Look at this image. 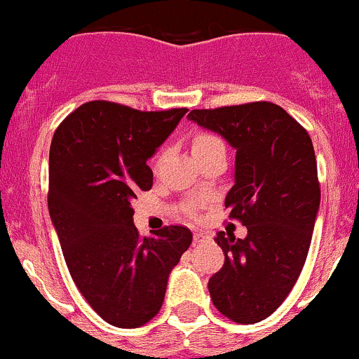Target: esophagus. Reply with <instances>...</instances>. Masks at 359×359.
Returning <instances> with one entry per match:
<instances>
[{
	"instance_id": "1",
	"label": "esophagus",
	"mask_w": 359,
	"mask_h": 359,
	"mask_svg": "<svg viewBox=\"0 0 359 359\" xmlns=\"http://www.w3.org/2000/svg\"><path fill=\"white\" fill-rule=\"evenodd\" d=\"M193 240H194V243H203L205 240H208V234L203 233V231H194Z\"/></svg>"
}]
</instances>
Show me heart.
Returning <instances> with one entry per match:
<instances>
[{"instance_id": "obj_1", "label": "heart", "mask_w": 359, "mask_h": 359, "mask_svg": "<svg viewBox=\"0 0 359 359\" xmlns=\"http://www.w3.org/2000/svg\"><path fill=\"white\" fill-rule=\"evenodd\" d=\"M215 140H219V139L213 135H210V133H198V135L193 139V149H196V147H201V146H206V144H210V142H215Z\"/></svg>"}]
</instances>
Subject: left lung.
<instances>
[{
	"mask_svg": "<svg viewBox=\"0 0 359 359\" xmlns=\"http://www.w3.org/2000/svg\"><path fill=\"white\" fill-rule=\"evenodd\" d=\"M236 149L229 219L245 240L217 233L226 260L208 281L213 306L234 323L266 320L299 280L320 208V180L307 130L278 104L248 102L187 116Z\"/></svg>",
	"mask_w": 359,
	"mask_h": 359,
	"instance_id": "1",
	"label": "left lung"
}]
</instances>
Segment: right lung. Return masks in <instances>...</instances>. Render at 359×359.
<instances>
[{"instance_id":"obj_1","label":"right lung","mask_w":359,"mask_h":359,"mask_svg":"<svg viewBox=\"0 0 359 359\" xmlns=\"http://www.w3.org/2000/svg\"><path fill=\"white\" fill-rule=\"evenodd\" d=\"M186 112L92 100L53 133L50 217L72 281L114 327L137 328L156 316L170 271L193 241L184 226H165L154 238H142L132 208L137 193L153 187L147 159Z\"/></svg>"}]
</instances>
